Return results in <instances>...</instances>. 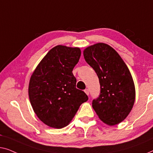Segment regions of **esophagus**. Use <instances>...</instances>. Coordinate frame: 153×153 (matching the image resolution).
<instances>
[{
  "label": "esophagus",
  "mask_w": 153,
  "mask_h": 153,
  "mask_svg": "<svg viewBox=\"0 0 153 153\" xmlns=\"http://www.w3.org/2000/svg\"><path fill=\"white\" fill-rule=\"evenodd\" d=\"M85 92L86 94H87V96H89V89H86L85 90Z\"/></svg>",
  "instance_id": "1"
}]
</instances>
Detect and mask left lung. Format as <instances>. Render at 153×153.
Listing matches in <instances>:
<instances>
[{
  "label": "left lung",
  "mask_w": 153,
  "mask_h": 153,
  "mask_svg": "<svg viewBox=\"0 0 153 153\" xmlns=\"http://www.w3.org/2000/svg\"><path fill=\"white\" fill-rule=\"evenodd\" d=\"M83 55L100 82V95L92 107L105 123H120L130 114L135 100L134 84L128 66L119 53L104 43L87 47Z\"/></svg>",
  "instance_id": "obj_1"
}]
</instances>
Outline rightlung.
Wrapping results in <instances>:
<instances>
[{
  "instance_id": "add662e5",
  "label": "right lung",
  "mask_w": 153,
  "mask_h": 153,
  "mask_svg": "<svg viewBox=\"0 0 153 153\" xmlns=\"http://www.w3.org/2000/svg\"><path fill=\"white\" fill-rule=\"evenodd\" d=\"M80 55L79 48L58 45L45 55L31 76V105L39 119L51 128L68 126L81 104L88 100L87 94L76 87L72 73Z\"/></svg>"
}]
</instances>
